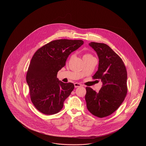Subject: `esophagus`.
I'll return each mask as SVG.
<instances>
[{
    "instance_id": "34e87169",
    "label": "esophagus",
    "mask_w": 146,
    "mask_h": 146,
    "mask_svg": "<svg viewBox=\"0 0 146 146\" xmlns=\"http://www.w3.org/2000/svg\"><path fill=\"white\" fill-rule=\"evenodd\" d=\"M74 86L75 88H78V87H81V84H78V83H74Z\"/></svg>"
}]
</instances>
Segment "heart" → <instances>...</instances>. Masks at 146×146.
I'll list each match as a JSON object with an SVG mask.
<instances>
[{
	"label": "heart",
	"instance_id": "b5f03b06",
	"mask_svg": "<svg viewBox=\"0 0 146 146\" xmlns=\"http://www.w3.org/2000/svg\"><path fill=\"white\" fill-rule=\"evenodd\" d=\"M83 57L84 58H92L93 57L90 54H85L83 56Z\"/></svg>",
	"mask_w": 146,
	"mask_h": 146
}]
</instances>
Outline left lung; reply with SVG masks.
<instances>
[{"label": "left lung", "mask_w": 146, "mask_h": 146, "mask_svg": "<svg viewBox=\"0 0 146 146\" xmlns=\"http://www.w3.org/2000/svg\"><path fill=\"white\" fill-rule=\"evenodd\" d=\"M89 46L99 58L94 79H100L102 86L98 92L86 87L87 109L93 115L102 118L112 114L121 105L127 92L126 69L121 57L106 44L91 42Z\"/></svg>", "instance_id": "8db88e82"}]
</instances>
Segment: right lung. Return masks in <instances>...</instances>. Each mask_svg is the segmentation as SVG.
I'll use <instances>...</instances> for the list:
<instances>
[{
    "label": "right lung",
    "mask_w": 146,
    "mask_h": 146,
    "mask_svg": "<svg viewBox=\"0 0 146 146\" xmlns=\"http://www.w3.org/2000/svg\"><path fill=\"white\" fill-rule=\"evenodd\" d=\"M82 40H53L35 53L27 73L32 102L40 112L52 115L60 111L74 89L72 83H64L57 78L69 55L84 44Z\"/></svg>",
    "instance_id": "right-lung-1"
}]
</instances>
